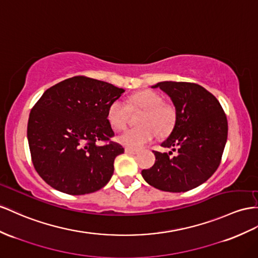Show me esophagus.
I'll return each instance as SVG.
<instances>
[{
    "mask_svg": "<svg viewBox=\"0 0 258 258\" xmlns=\"http://www.w3.org/2000/svg\"><path fill=\"white\" fill-rule=\"evenodd\" d=\"M125 154H130V155H136V154H138V150H136V149H132V148H125Z\"/></svg>",
    "mask_w": 258,
    "mask_h": 258,
    "instance_id": "obj_1",
    "label": "esophagus"
}]
</instances>
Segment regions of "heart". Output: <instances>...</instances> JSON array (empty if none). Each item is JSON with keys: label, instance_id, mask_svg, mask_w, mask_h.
<instances>
[{"label": "heart", "instance_id": "b5f03b06", "mask_svg": "<svg viewBox=\"0 0 258 258\" xmlns=\"http://www.w3.org/2000/svg\"><path fill=\"white\" fill-rule=\"evenodd\" d=\"M143 110L138 117L141 126L125 131L117 137V141L123 146L138 149L154 141L157 134L167 135L172 130L175 122V111L169 104L163 103L160 95L153 90H142L132 95L128 99V105L121 100L112 102L108 108V121L112 128L122 131L128 121V110Z\"/></svg>", "mask_w": 258, "mask_h": 258}]
</instances>
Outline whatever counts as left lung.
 Returning <instances> with one entry per match:
<instances>
[{
	"instance_id": "8db88e82",
	"label": "left lung",
	"mask_w": 258,
	"mask_h": 258,
	"mask_svg": "<svg viewBox=\"0 0 258 258\" xmlns=\"http://www.w3.org/2000/svg\"><path fill=\"white\" fill-rule=\"evenodd\" d=\"M151 88L166 92L174 105V126L161 146L177 155L154 151L155 164L142 175L149 185L164 192H187L206 182L219 167L228 137L227 116L216 97L197 84L160 82Z\"/></svg>"
}]
</instances>
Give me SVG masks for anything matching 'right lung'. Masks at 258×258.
Returning a JSON list of instances; mask_svg holds the SVG:
<instances>
[{
	"mask_svg": "<svg viewBox=\"0 0 258 258\" xmlns=\"http://www.w3.org/2000/svg\"><path fill=\"white\" fill-rule=\"evenodd\" d=\"M125 90L98 79L74 76L52 86L32 108L27 126L31 159L51 187L70 195L94 193L107 184L114 159L124 153L109 141L114 132L109 105Z\"/></svg>",
	"mask_w": 258,
	"mask_h": 258,
	"instance_id": "obj_1",
	"label": "right lung"
}]
</instances>
